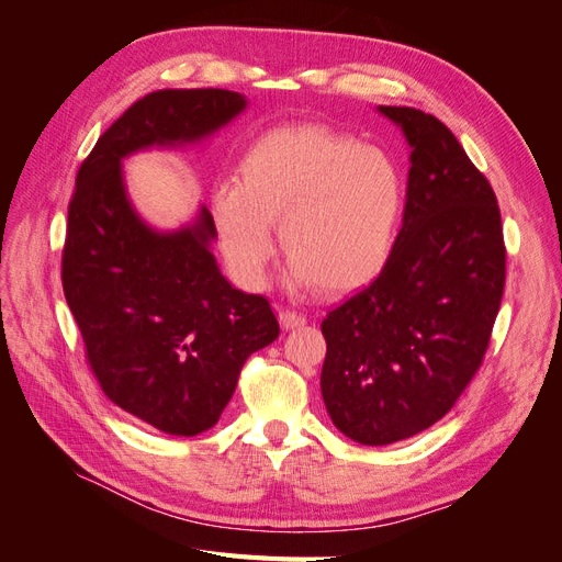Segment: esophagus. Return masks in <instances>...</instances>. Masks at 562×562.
<instances>
[{"mask_svg": "<svg viewBox=\"0 0 562 562\" xmlns=\"http://www.w3.org/2000/svg\"><path fill=\"white\" fill-rule=\"evenodd\" d=\"M279 321L285 330H293V328H302L304 323H307V316L300 312H293V310H281Z\"/></svg>", "mask_w": 562, "mask_h": 562, "instance_id": "obj_1", "label": "esophagus"}]
</instances>
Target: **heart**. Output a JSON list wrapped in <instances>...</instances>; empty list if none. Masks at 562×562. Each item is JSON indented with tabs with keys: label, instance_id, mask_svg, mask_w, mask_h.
<instances>
[{
	"label": "heart",
	"instance_id": "heart-1",
	"mask_svg": "<svg viewBox=\"0 0 562 562\" xmlns=\"http://www.w3.org/2000/svg\"><path fill=\"white\" fill-rule=\"evenodd\" d=\"M405 182L384 149L318 126L265 133L239 161V182L211 196L234 279L262 288L279 225L295 283L349 293L382 274L401 227Z\"/></svg>",
	"mask_w": 562,
	"mask_h": 562
}]
</instances>
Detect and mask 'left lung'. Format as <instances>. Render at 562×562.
Listing matches in <instances>:
<instances>
[{"label":"left lung","instance_id":"left-lung-1","mask_svg":"<svg viewBox=\"0 0 562 562\" xmlns=\"http://www.w3.org/2000/svg\"><path fill=\"white\" fill-rule=\"evenodd\" d=\"M380 112L413 147L403 227L382 274L321 323L323 403L361 446L450 413L483 363L506 281L495 190L452 131L415 108Z\"/></svg>","mask_w":562,"mask_h":562}]
</instances>
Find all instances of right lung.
Listing matches in <instances>:
<instances>
[{"label":"right lung","instance_id":"1","mask_svg":"<svg viewBox=\"0 0 562 562\" xmlns=\"http://www.w3.org/2000/svg\"><path fill=\"white\" fill-rule=\"evenodd\" d=\"M246 108L225 89L151 91L100 135L67 206L63 291L105 396L173 436L211 429L252 351L279 337L262 295L236 291L209 244L213 215L161 234L131 209L122 159L151 145L196 143Z\"/></svg>","mask_w":562,"mask_h":562}]
</instances>
